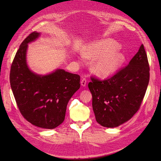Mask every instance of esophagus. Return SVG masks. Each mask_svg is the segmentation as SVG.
<instances>
[{"label":"esophagus","mask_w":161,"mask_h":161,"mask_svg":"<svg viewBox=\"0 0 161 161\" xmlns=\"http://www.w3.org/2000/svg\"><path fill=\"white\" fill-rule=\"evenodd\" d=\"M86 82H87L86 79L84 77V78H82V80H81V85L83 86H85L86 85Z\"/></svg>","instance_id":"esophagus-1"}]
</instances>
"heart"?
<instances>
[{
    "label": "heart",
    "instance_id": "1",
    "mask_svg": "<svg viewBox=\"0 0 161 161\" xmlns=\"http://www.w3.org/2000/svg\"><path fill=\"white\" fill-rule=\"evenodd\" d=\"M119 49L117 42L107 39L88 46L84 56L97 59L93 66V70L97 76L108 77L117 72L125 61V56L116 53Z\"/></svg>",
    "mask_w": 161,
    "mask_h": 161
}]
</instances>
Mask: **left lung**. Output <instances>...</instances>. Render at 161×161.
Here are the masks:
<instances>
[{
  "instance_id": "left-lung-1",
  "label": "left lung",
  "mask_w": 161,
  "mask_h": 161,
  "mask_svg": "<svg viewBox=\"0 0 161 161\" xmlns=\"http://www.w3.org/2000/svg\"><path fill=\"white\" fill-rule=\"evenodd\" d=\"M88 88L96 121L104 127H116L137 112L149 81V65L143 44L127 66L107 80L91 77Z\"/></svg>"
}]
</instances>
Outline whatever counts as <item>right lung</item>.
Segmentation results:
<instances>
[{
	"label": "right lung",
	"mask_w": 161,
	"mask_h": 161,
	"mask_svg": "<svg viewBox=\"0 0 161 161\" xmlns=\"http://www.w3.org/2000/svg\"><path fill=\"white\" fill-rule=\"evenodd\" d=\"M39 35L33 32L20 44L12 61L9 80L23 117L38 127L51 129L64 122L68 101L80 87V76L62 69L45 76L30 71L26 64L27 47Z\"/></svg>",
	"instance_id": "right-lung-1"
}]
</instances>
